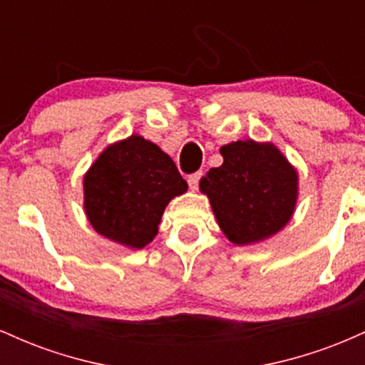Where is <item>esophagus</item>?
Listing matches in <instances>:
<instances>
[{"mask_svg": "<svg viewBox=\"0 0 365 365\" xmlns=\"http://www.w3.org/2000/svg\"><path fill=\"white\" fill-rule=\"evenodd\" d=\"M200 177H202V171H197V173L190 175V177H188V187H190L192 190H197V188H199Z\"/></svg>", "mask_w": 365, "mask_h": 365, "instance_id": "1", "label": "esophagus"}]
</instances>
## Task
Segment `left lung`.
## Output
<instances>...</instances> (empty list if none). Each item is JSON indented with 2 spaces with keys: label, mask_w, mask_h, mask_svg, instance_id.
Listing matches in <instances>:
<instances>
[{
  "label": "left lung",
  "mask_w": 365,
  "mask_h": 365,
  "mask_svg": "<svg viewBox=\"0 0 365 365\" xmlns=\"http://www.w3.org/2000/svg\"><path fill=\"white\" fill-rule=\"evenodd\" d=\"M223 165L200 178L217 226L235 245L274 237L290 223L299 200V171L273 142H230Z\"/></svg>",
  "instance_id": "obj_1"
}]
</instances>
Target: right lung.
I'll list each match as a JSON object with an SVG mask.
<instances>
[{"label": "right lung", "instance_id": "1", "mask_svg": "<svg viewBox=\"0 0 365 365\" xmlns=\"http://www.w3.org/2000/svg\"><path fill=\"white\" fill-rule=\"evenodd\" d=\"M82 183L92 228L130 250L153 242L170 200L188 188L173 159L139 133L106 145Z\"/></svg>", "mask_w": 365, "mask_h": 365}]
</instances>
